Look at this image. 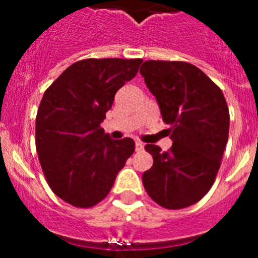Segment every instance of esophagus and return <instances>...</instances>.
<instances>
[{"mask_svg":"<svg viewBox=\"0 0 258 258\" xmlns=\"http://www.w3.org/2000/svg\"><path fill=\"white\" fill-rule=\"evenodd\" d=\"M143 147H145V146H143V143L138 142V141H137V142H136V150H137V151H142Z\"/></svg>","mask_w":258,"mask_h":258,"instance_id":"34e87169","label":"esophagus"}]
</instances>
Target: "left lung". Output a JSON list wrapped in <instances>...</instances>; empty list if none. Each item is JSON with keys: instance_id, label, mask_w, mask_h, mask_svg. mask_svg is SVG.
Segmentation results:
<instances>
[{"instance_id": "8db88e82", "label": "left lung", "mask_w": 258, "mask_h": 258, "mask_svg": "<svg viewBox=\"0 0 258 258\" xmlns=\"http://www.w3.org/2000/svg\"><path fill=\"white\" fill-rule=\"evenodd\" d=\"M141 75L169 125L168 152L146 145L154 165L142 175L154 202L181 209L199 202L213 184L229 138L230 115L221 89L186 61L147 60Z\"/></svg>"}]
</instances>
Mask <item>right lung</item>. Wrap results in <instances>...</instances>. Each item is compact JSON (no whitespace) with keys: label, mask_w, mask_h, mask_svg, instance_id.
<instances>
[{"label":"right lung","mask_w":258,"mask_h":258,"mask_svg":"<svg viewBox=\"0 0 258 258\" xmlns=\"http://www.w3.org/2000/svg\"><path fill=\"white\" fill-rule=\"evenodd\" d=\"M142 59H84L45 92L36 117V149L50 188L79 208L103 200L133 155L132 138L112 140L101 122Z\"/></svg>","instance_id":"add662e5"}]
</instances>
